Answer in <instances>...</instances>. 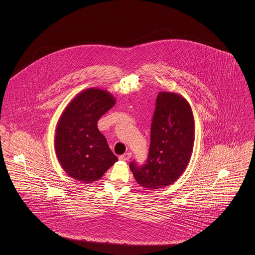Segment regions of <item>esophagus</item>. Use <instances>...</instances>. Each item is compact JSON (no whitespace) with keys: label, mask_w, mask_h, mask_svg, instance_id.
Wrapping results in <instances>:
<instances>
[{"label":"esophagus","mask_w":255,"mask_h":255,"mask_svg":"<svg viewBox=\"0 0 255 255\" xmlns=\"http://www.w3.org/2000/svg\"><path fill=\"white\" fill-rule=\"evenodd\" d=\"M131 156H132L131 153H125V154H123L122 156H120L119 158H120L121 160H128L129 158H131Z\"/></svg>","instance_id":"1"}]
</instances>
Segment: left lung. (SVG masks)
I'll list each match as a JSON object with an SVG mask.
<instances>
[{
  "instance_id": "left-lung-1",
  "label": "left lung",
  "mask_w": 255,
  "mask_h": 255,
  "mask_svg": "<svg viewBox=\"0 0 255 255\" xmlns=\"http://www.w3.org/2000/svg\"><path fill=\"white\" fill-rule=\"evenodd\" d=\"M194 132L193 113L187 100L176 93L159 92L147 161L142 166L130 163L136 182L155 190L176 182L191 158Z\"/></svg>"
}]
</instances>
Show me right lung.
Here are the masks:
<instances>
[{
    "label": "right lung",
    "instance_id": "add662e5",
    "mask_svg": "<svg viewBox=\"0 0 255 255\" xmlns=\"http://www.w3.org/2000/svg\"><path fill=\"white\" fill-rule=\"evenodd\" d=\"M116 104L109 92L90 88L63 111L55 132V152L62 168L74 180H99L119 159L97 128L98 120Z\"/></svg>",
    "mask_w": 255,
    "mask_h": 255
}]
</instances>
